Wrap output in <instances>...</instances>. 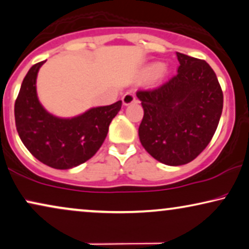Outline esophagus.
I'll list each match as a JSON object with an SVG mask.
<instances>
[{"label": "esophagus", "instance_id": "34e87169", "mask_svg": "<svg viewBox=\"0 0 249 249\" xmlns=\"http://www.w3.org/2000/svg\"><path fill=\"white\" fill-rule=\"evenodd\" d=\"M135 101H136V97H135L132 92H125L124 97H122V103H124V105L125 106L132 104Z\"/></svg>", "mask_w": 249, "mask_h": 249}]
</instances>
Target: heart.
<instances>
[{
    "label": "heart",
    "instance_id": "obj_1",
    "mask_svg": "<svg viewBox=\"0 0 249 249\" xmlns=\"http://www.w3.org/2000/svg\"><path fill=\"white\" fill-rule=\"evenodd\" d=\"M151 72L158 73L159 76H163L166 74V69L161 64H154V65L151 66Z\"/></svg>",
    "mask_w": 249,
    "mask_h": 249
}]
</instances>
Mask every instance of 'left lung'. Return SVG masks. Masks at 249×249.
Wrapping results in <instances>:
<instances>
[{"label":"left lung","instance_id":"1","mask_svg":"<svg viewBox=\"0 0 249 249\" xmlns=\"http://www.w3.org/2000/svg\"><path fill=\"white\" fill-rule=\"evenodd\" d=\"M177 74L150 90H138L144 117L138 135L154 159L168 166L191 162L217 129L223 92L205 60L176 53Z\"/></svg>","mask_w":249,"mask_h":249}]
</instances>
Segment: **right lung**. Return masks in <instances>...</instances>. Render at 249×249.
<instances>
[{
	"mask_svg": "<svg viewBox=\"0 0 249 249\" xmlns=\"http://www.w3.org/2000/svg\"><path fill=\"white\" fill-rule=\"evenodd\" d=\"M44 61L32 66L21 83L15 103L16 127L38 161L54 169H70L95 156L122 102L92 107L71 119L54 117L41 105L36 93L37 72Z\"/></svg>",
	"mask_w": 249,
	"mask_h": 249,
	"instance_id": "add662e5",
	"label": "right lung"
}]
</instances>
